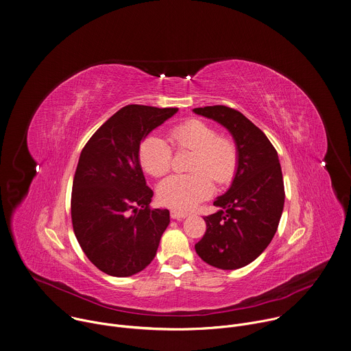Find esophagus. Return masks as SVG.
<instances>
[{
    "label": "esophagus",
    "instance_id": "34e87169",
    "mask_svg": "<svg viewBox=\"0 0 351 351\" xmlns=\"http://www.w3.org/2000/svg\"><path fill=\"white\" fill-rule=\"evenodd\" d=\"M186 216H187V212H184V210H176V209H172V210H171V217H172V219L180 220V219H184Z\"/></svg>",
    "mask_w": 351,
    "mask_h": 351
}]
</instances>
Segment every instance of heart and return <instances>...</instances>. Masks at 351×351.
<instances>
[{"instance_id": "obj_1", "label": "heart", "mask_w": 351, "mask_h": 351, "mask_svg": "<svg viewBox=\"0 0 351 351\" xmlns=\"http://www.w3.org/2000/svg\"><path fill=\"white\" fill-rule=\"evenodd\" d=\"M168 139L175 150H193L194 154L189 164L191 173L172 175L158 184V199L164 205L190 209L212 194V180L224 186L234 178L239 167L237 145L230 136L219 135L209 123L187 120L172 127ZM170 147L157 135L146 136L139 147L142 168L154 178L164 176L172 165Z\"/></svg>"}]
</instances>
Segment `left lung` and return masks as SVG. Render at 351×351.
Listing matches in <instances>:
<instances>
[{
    "mask_svg": "<svg viewBox=\"0 0 351 351\" xmlns=\"http://www.w3.org/2000/svg\"><path fill=\"white\" fill-rule=\"evenodd\" d=\"M221 124L234 138L239 167L226 194L204 217L206 231L195 252L208 265L236 270L254 262L271 243L284 209V180L277 150L247 117L227 106L193 110Z\"/></svg>",
    "mask_w": 351,
    "mask_h": 351,
    "instance_id": "1",
    "label": "left lung"
}]
</instances>
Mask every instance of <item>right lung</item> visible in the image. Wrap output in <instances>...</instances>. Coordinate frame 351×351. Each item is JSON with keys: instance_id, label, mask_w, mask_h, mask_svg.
<instances>
[{"instance_id": "obj_1", "label": "right lung", "mask_w": 351, "mask_h": 351, "mask_svg": "<svg viewBox=\"0 0 351 351\" xmlns=\"http://www.w3.org/2000/svg\"><path fill=\"white\" fill-rule=\"evenodd\" d=\"M176 107L128 104L92 135L81 152L71 191V221L80 247L103 273L130 277L154 259L168 209L150 208L153 190L139 162L142 141Z\"/></svg>"}]
</instances>
